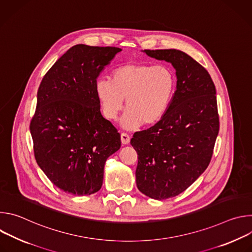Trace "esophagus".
Returning <instances> with one entry per match:
<instances>
[{"label": "esophagus", "mask_w": 252, "mask_h": 252, "mask_svg": "<svg viewBox=\"0 0 252 252\" xmlns=\"http://www.w3.org/2000/svg\"><path fill=\"white\" fill-rule=\"evenodd\" d=\"M121 139H122V142L124 143V145H128L129 140H130V136L127 133H126V132H122Z\"/></svg>", "instance_id": "obj_1"}]
</instances>
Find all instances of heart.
Listing matches in <instances>:
<instances>
[{
    "label": "heart",
    "mask_w": 252,
    "mask_h": 252,
    "mask_svg": "<svg viewBox=\"0 0 252 252\" xmlns=\"http://www.w3.org/2000/svg\"><path fill=\"white\" fill-rule=\"evenodd\" d=\"M94 91L103 116L111 121L118 119L126 98L122 126L133 130L143 124L155 125L167 114L176 92V77L167 65L126 63L113 70L112 81L96 80Z\"/></svg>",
    "instance_id": "b5f03b06"
}]
</instances>
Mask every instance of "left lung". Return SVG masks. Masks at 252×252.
<instances>
[{
    "label": "left lung",
    "mask_w": 252,
    "mask_h": 252,
    "mask_svg": "<svg viewBox=\"0 0 252 252\" xmlns=\"http://www.w3.org/2000/svg\"><path fill=\"white\" fill-rule=\"evenodd\" d=\"M175 68L176 92L167 114L154 126L134 132L136 187L162 200L190 187L208 166L220 130L217 91L208 71L188 54L145 50Z\"/></svg>",
    "instance_id": "8db88e82"
}]
</instances>
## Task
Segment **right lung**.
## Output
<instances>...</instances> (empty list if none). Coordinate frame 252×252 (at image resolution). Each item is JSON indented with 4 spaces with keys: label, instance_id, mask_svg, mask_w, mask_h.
Wrapping results in <instances>:
<instances>
[{
    "label": "right lung",
    "instance_id": "right-lung-1",
    "mask_svg": "<svg viewBox=\"0 0 252 252\" xmlns=\"http://www.w3.org/2000/svg\"><path fill=\"white\" fill-rule=\"evenodd\" d=\"M122 52L76 45L48 70L37 94L30 130L37 163L64 192L88 195L102 186L103 167L121 148V134L100 114L94 84Z\"/></svg>",
    "mask_w": 252,
    "mask_h": 252
}]
</instances>
